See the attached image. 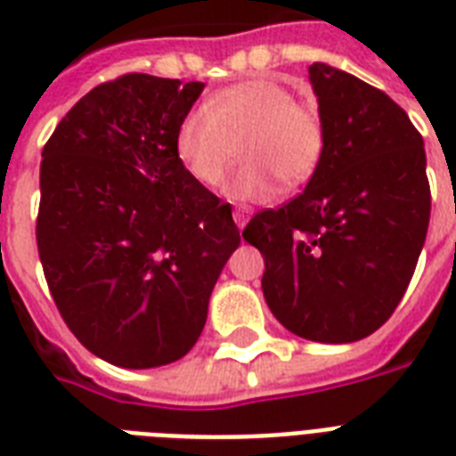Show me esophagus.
Masks as SVG:
<instances>
[{
	"instance_id": "obj_1",
	"label": "esophagus",
	"mask_w": 456,
	"mask_h": 456,
	"mask_svg": "<svg viewBox=\"0 0 456 456\" xmlns=\"http://www.w3.org/2000/svg\"><path fill=\"white\" fill-rule=\"evenodd\" d=\"M250 215H253V210H250L248 206H239V208H236V210H234L236 227H239V229L246 227V224H248V220H250Z\"/></svg>"
}]
</instances>
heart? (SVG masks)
I'll return each instance as SVG.
<instances>
[{"instance_id":"obj_1","label":"heart","mask_w":456,"mask_h":456,"mask_svg":"<svg viewBox=\"0 0 456 456\" xmlns=\"http://www.w3.org/2000/svg\"><path fill=\"white\" fill-rule=\"evenodd\" d=\"M246 163L227 179L234 200H267L277 179L298 186L314 175L324 156V123L312 106L296 103L274 80H248L222 89L182 118L175 137L179 163L203 186L220 184L236 160Z\"/></svg>"}]
</instances>
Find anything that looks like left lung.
Listing matches in <instances>:
<instances>
[{"label":"left lung","instance_id":"1","mask_svg":"<svg viewBox=\"0 0 456 456\" xmlns=\"http://www.w3.org/2000/svg\"><path fill=\"white\" fill-rule=\"evenodd\" d=\"M324 156L305 191L263 210L243 239L265 257L263 293L291 333L367 338L395 312L431 217L424 139L410 116L360 77L312 63Z\"/></svg>","mask_w":456,"mask_h":456}]
</instances>
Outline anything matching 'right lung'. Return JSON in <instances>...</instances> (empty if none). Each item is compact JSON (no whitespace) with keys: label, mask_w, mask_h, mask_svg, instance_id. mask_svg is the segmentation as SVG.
Here are the masks:
<instances>
[{"label":"right lung","mask_w":456,"mask_h":456,"mask_svg":"<svg viewBox=\"0 0 456 456\" xmlns=\"http://www.w3.org/2000/svg\"><path fill=\"white\" fill-rule=\"evenodd\" d=\"M203 87L144 73L103 82L68 110L42 151L46 284L75 338L116 367L182 360L241 243L232 206L175 151Z\"/></svg>","instance_id":"1"}]
</instances>
